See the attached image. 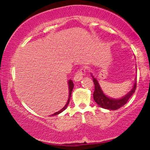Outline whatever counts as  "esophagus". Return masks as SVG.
<instances>
[{
	"label": "esophagus",
	"instance_id": "1",
	"mask_svg": "<svg viewBox=\"0 0 150 150\" xmlns=\"http://www.w3.org/2000/svg\"><path fill=\"white\" fill-rule=\"evenodd\" d=\"M85 74H86L85 68H82L81 69L78 70L76 73H75V76L73 77L74 80H75V82H79V81H80L82 78H83V77L85 76Z\"/></svg>",
	"mask_w": 150,
	"mask_h": 150
}]
</instances>
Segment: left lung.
<instances>
[{
  "mask_svg": "<svg viewBox=\"0 0 150 150\" xmlns=\"http://www.w3.org/2000/svg\"><path fill=\"white\" fill-rule=\"evenodd\" d=\"M92 77L93 82H94V93H93V97H94V101L101 108H106V109L117 110L120 107H122L123 106H124L127 103V101L129 100V99L131 97L132 94H134V92H135L136 87H137V83L135 82L130 92L128 94H127L125 97H122L121 99H113L105 95L104 93H103L102 90H101L97 79L93 76Z\"/></svg>",
  "mask_w": 150,
  "mask_h": 150,
  "instance_id": "1",
  "label": "left lung"
}]
</instances>
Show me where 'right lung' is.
<instances>
[{
  "instance_id": "add662e5",
  "label": "right lung",
  "mask_w": 150,
  "mask_h": 150,
  "mask_svg": "<svg viewBox=\"0 0 150 150\" xmlns=\"http://www.w3.org/2000/svg\"><path fill=\"white\" fill-rule=\"evenodd\" d=\"M68 85H69V98H68V101H67L66 104H65V106L64 107H63V108H62V109L61 110V111H58V112H56V113H53V114L51 115V116H55V115H58V114H59V113H61L62 112V111H64V110L65 109V108H67V106H68V104H69V102H70V96H71L72 91H73V87H74V85H73V81H72V80H69V82H68Z\"/></svg>"
}]
</instances>
